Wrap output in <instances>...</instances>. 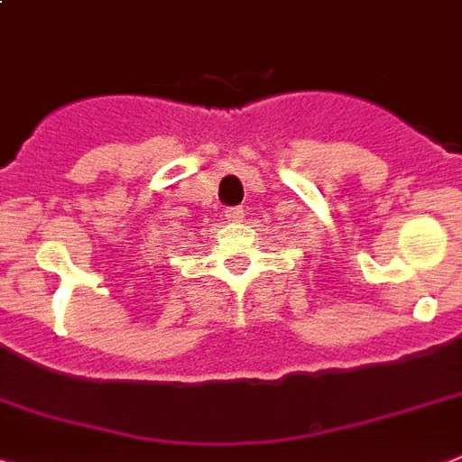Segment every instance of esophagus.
<instances>
[{
  "instance_id": "esophagus-1",
  "label": "esophagus",
  "mask_w": 462,
  "mask_h": 462,
  "mask_svg": "<svg viewBox=\"0 0 462 462\" xmlns=\"http://www.w3.org/2000/svg\"><path fill=\"white\" fill-rule=\"evenodd\" d=\"M224 215H226L228 222H240V219H243V208H238V205H236V208H226Z\"/></svg>"
}]
</instances>
